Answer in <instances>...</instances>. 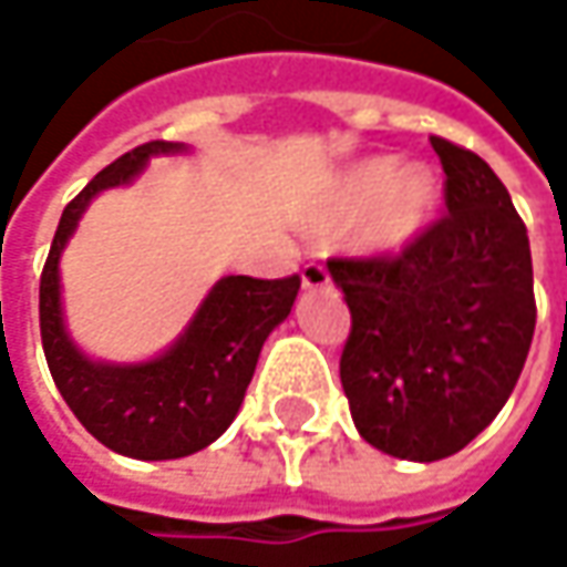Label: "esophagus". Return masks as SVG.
Listing matches in <instances>:
<instances>
[{"label":"esophagus","instance_id":"34e87169","mask_svg":"<svg viewBox=\"0 0 567 567\" xmlns=\"http://www.w3.org/2000/svg\"><path fill=\"white\" fill-rule=\"evenodd\" d=\"M301 282H305V288H330V272L320 262H308L301 269Z\"/></svg>","mask_w":567,"mask_h":567}]
</instances>
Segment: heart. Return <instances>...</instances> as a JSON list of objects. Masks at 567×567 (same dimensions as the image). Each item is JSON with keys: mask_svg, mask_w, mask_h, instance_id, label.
Returning <instances> with one entry per match:
<instances>
[{"mask_svg": "<svg viewBox=\"0 0 567 567\" xmlns=\"http://www.w3.org/2000/svg\"><path fill=\"white\" fill-rule=\"evenodd\" d=\"M441 206V184L425 164L371 155L346 167L332 189V218L355 221L352 244L368 257H393L429 231Z\"/></svg>", "mask_w": 567, "mask_h": 567, "instance_id": "obj_1", "label": "heart"}]
</instances>
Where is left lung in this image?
I'll return each mask as SVG.
<instances>
[{
	"label": "left lung",
	"instance_id": "left-lung-1",
	"mask_svg": "<svg viewBox=\"0 0 567 567\" xmlns=\"http://www.w3.org/2000/svg\"><path fill=\"white\" fill-rule=\"evenodd\" d=\"M447 215L403 257L332 259L352 310L339 378L358 434L383 454L431 463L463 451L524 371L536 301L529 237L498 174L431 136Z\"/></svg>",
	"mask_w": 567,
	"mask_h": 567
}]
</instances>
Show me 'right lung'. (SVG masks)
I'll use <instances>...</instances> for the list:
<instances>
[{"label": "right lung", "mask_w": 567, "mask_h": 567, "mask_svg": "<svg viewBox=\"0 0 567 567\" xmlns=\"http://www.w3.org/2000/svg\"><path fill=\"white\" fill-rule=\"evenodd\" d=\"M184 142H145L62 209L60 228L40 276V339L62 400L104 447L133 460H181L218 441L235 422L269 332L291 313L301 279L221 276L189 323L158 355L111 361L75 342L62 308L60 259L87 206L116 186L136 184L152 158H177Z\"/></svg>", "instance_id": "add662e5"}]
</instances>
